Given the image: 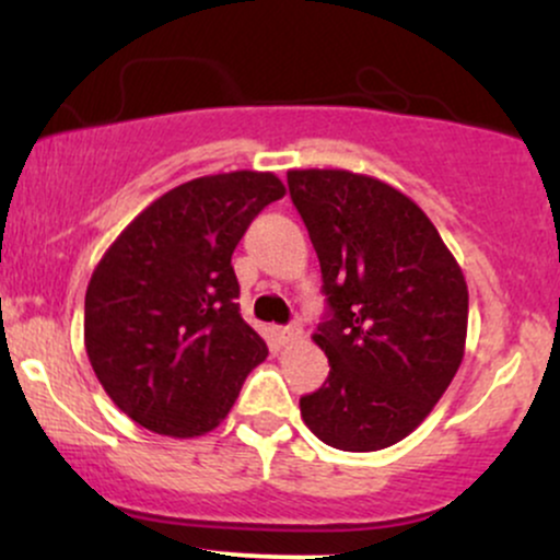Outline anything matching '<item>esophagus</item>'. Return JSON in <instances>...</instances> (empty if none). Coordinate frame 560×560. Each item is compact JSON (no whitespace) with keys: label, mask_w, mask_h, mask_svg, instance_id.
<instances>
[{"label":"esophagus","mask_w":560,"mask_h":560,"mask_svg":"<svg viewBox=\"0 0 560 560\" xmlns=\"http://www.w3.org/2000/svg\"><path fill=\"white\" fill-rule=\"evenodd\" d=\"M300 326H281V329H276V339L281 345H292L294 339H300Z\"/></svg>","instance_id":"34e87169"}]
</instances>
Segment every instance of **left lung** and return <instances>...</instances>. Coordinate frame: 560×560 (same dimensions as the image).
Segmentation results:
<instances>
[{"label":"left lung","instance_id":"8db88e82","mask_svg":"<svg viewBox=\"0 0 560 560\" xmlns=\"http://www.w3.org/2000/svg\"><path fill=\"white\" fill-rule=\"evenodd\" d=\"M329 302L313 342L329 378L300 397L302 421L326 445L371 453L432 413L464 361L468 287L427 213L363 173H287Z\"/></svg>","mask_w":560,"mask_h":560}]
</instances>
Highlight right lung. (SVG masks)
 Listing matches in <instances>:
<instances>
[{
	"label": "right lung",
	"instance_id": "obj_1",
	"mask_svg": "<svg viewBox=\"0 0 560 560\" xmlns=\"http://www.w3.org/2000/svg\"><path fill=\"white\" fill-rule=\"evenodd\" d=\"M287 195L273 173L234 171L165 191L96 262L83 345L110 400L139 427L202 436L268 347L240 313L231 255L253 218Z\"/></svg>",
	"mask_w": 560,
	"mask_h": 560
}]
</instances>
